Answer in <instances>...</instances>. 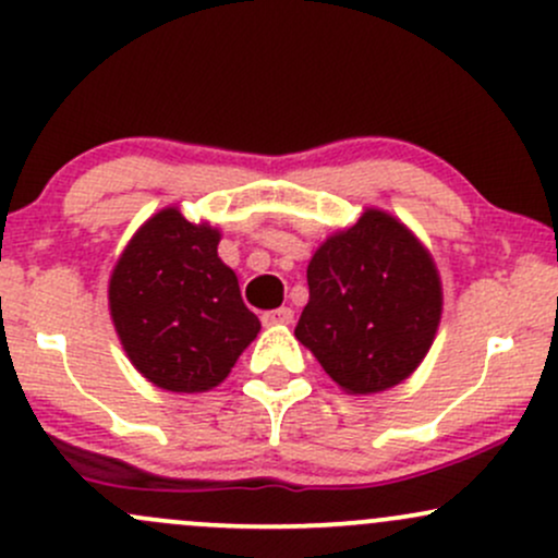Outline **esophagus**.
<instances>
[{
    "label": "esophagus",
    "instance_id": "1",
    "mask_svg": "<svg viewBox=\"0 0 558 558\" xmlns=\"http://www.w3.org/2000/svg\"><path fill=\"white\" fill-rule=\"evenodd\" d=\"M262 323H265V326H289V323H293V310L291 307L269 310L262 315Z\"/></svg>",
    "mask_w": 558,
    "mask_h": 558
}]
</instances>
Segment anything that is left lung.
I'll use <instances>...</instances> for the list:
<instances>
[{"mask_svg":"<svg viewBox=\"0 0 558 558\" xmlns=\"http://www.w3.org/2000/svg\"><path fill=\"white\" fill-rule=\"evenodd\" d=\"M296 339L352 395L384 391L418 368L442 312L439 275L405 225L368 209L307 267Z\"/></svg>","mask_w":558,"mask_h":558,"instance_id":"obj_1","label":"left lung"}]
</instances>
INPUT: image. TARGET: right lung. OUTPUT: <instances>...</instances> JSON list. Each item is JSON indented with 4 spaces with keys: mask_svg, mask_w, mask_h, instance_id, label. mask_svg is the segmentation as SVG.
<instances>
[{
    "mask_svg": "<svg viewBox=\"0 0 558 558\" xmlns=\"http://www.w3.org/2000/svg\"><path fill=\"white\" fill-rule=\"evenodd\" d=\"M219 232L177 209L148 219L110 275V315L132 365L156 387L206 391L259 333Z\"/></svg>",
    "mask_w": 558,
    "mask_h": 558,
    "instance_id": "1",
    "label": "right lung"
}]
</instances>
